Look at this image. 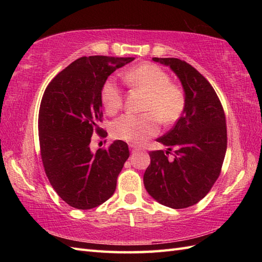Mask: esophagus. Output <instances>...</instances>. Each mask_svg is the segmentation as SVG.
<instances>
[{
	"label": "esophagus",
	"instance_id": "esophagus-1",
	"mask_svg": "<svg viewBox=\"0 0 262 262\" xmlns=\"http://www.w3.org/2000/svg\"><path fill=\"white\" fill-rule=\"evenodd\" d=\"M129 148H130V152H132V153H134V152H136V151H140V147L135 146L134 144H130V145H129Z\"/></svg>",
	"mask_w": 262,
	"mask_h": 262
}]
</instances>
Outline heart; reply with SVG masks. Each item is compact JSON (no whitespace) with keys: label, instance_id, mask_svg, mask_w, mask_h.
<instances>
[{"label":"heart","instance_id":"obj_1","mask_svg":"<svg viewBox=\"0 0 262 262\" xmlns=\"http://www.w3.org/2000/svg\"><path fill=\"white\" fill-rule=\"evenodd\" d=\"M128 86L146 94L143 116L124 115L111 125V135L117 140L140 144L158 134L159 120L169 126L180 118L186 107V94L182 88L170 83L165 71L154 64H142L122 74ZM101 101L105 113L116 114L121 108L122 94L113 79L101 88Z\"/></svg>","mask_w":262,"mask_h":262}]
</instances>
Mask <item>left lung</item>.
Returning a JSON list of instances; mask_svg holds the SVG:
<instances>
[{
    "label": "left lung",
    "instance_id": "left-lung-1",
    "mask_svg": "<svg viewBox=\"0 0 262 262\" xmlns=\"http://www.w3.org/2000/svg\"><path fill=\"white\" fill-rule=\"evenodd\" d=\"M152 59L180 80L186 107L174 127L157 140L168 149L149 152L144 186L166 207L187 208L208 193L221 173L227 145L224 110L213 86L191 65L178 58ZM172 149L173 160L167 158Z\"/></svg>",
    "mask_w": 262,
    "mask_h": 262
}]
</instances>
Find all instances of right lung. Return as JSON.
<instances>
[{"instance_id":"right-lung-1","label":"right lung","mask_w":262,"mask_h":262,"mask_svg":"<svg viewBox=\"0 0 262 262\" xmlns=\"http://www.w3.org/2000/svg\"><path fill=\"white\" fill-rule=\"evenodd\" d=\"M134 57L90 56L74 60L54 77L43 93L38 117L42 164L49 182L66 204L91 209L113 196L129 157L127 143L90 148L102 118L101 88L117 69Z\"/></svg>"}]
</instances>
